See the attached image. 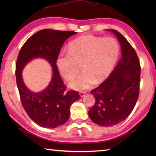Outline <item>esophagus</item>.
Listing matches in <instances>:
<instances>
[{
	"mask_svg": "<svg viewBox=\"0 0 156 156\" xmlns=\"http://www.w3.org/2000/svg\"><path fill=\"white\" fill-rule=\"evenodd\" d=\"M79 94H80V96L81 97H83L84 96V94H85V92L84 91H81V92H79Z\"/></svg>",
	"mask_w": 156,
	"mask_h": 156,
	"instance_id": "obj_1",
	"label": "esophagus"
}]
</instances>
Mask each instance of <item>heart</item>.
Masks as SVG:
<instances>
[{
  "label": "heart",
  "mask_w": 156,
  "mask_h": 156,
  "mask_svg": "<svg viewBox=\"0 0 156 156\" xmlns=\"http://www.w3.org/2000/svg\"><path fill=\"white\" fill-rule=\"evenodd\" d=\"M68 50L59 54L56 65L62 77L70 80L76 75L77 64H81L82 74L69 83L70 88L81 91L108 78L118 59L119 45L112 37L87 35L73 40Z\"/></svg>",
  "instance_id": "1"
}]
</instances>
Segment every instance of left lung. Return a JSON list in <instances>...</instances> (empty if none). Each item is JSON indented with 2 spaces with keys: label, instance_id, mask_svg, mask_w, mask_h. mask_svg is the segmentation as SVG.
<instances>
[{
  "label": "left lung",
  "instance_id": "left-lung-1",
  "mask_svg": "<svg viewBox=\"0 0 156 156\" xmlns=\"http://www.w3.org/2000/svg\"><path fill=\"white\" fill-rule=\"evenodd\" d=\"M121 46V58L107 80L90 92L95 103L88 111L91 120L104 127L127 119L139 97L141 66L133 48L119 31L110 29Z\"/></svg>",
  "mask_w": 156,
  "mask_h": 156
}]
</instances>
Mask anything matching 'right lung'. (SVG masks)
I'll return each instance as SVG.
<instances>
[{"label":"right lung","instance_id":"right-lung-1","mask_svg":"<svg viewBox=\"0 0 156 156\" xmlns=\"http://www.w3.org/2000/svg\"><path fill=\"white\" fill-rule=\"evenodd\" d=\"M77 32L43 29L29 37L20 49L16 63V80L21 104L29 117L36 124L55 128L68 120L73 102L80 98L78 91L66 90L56 65V60L65 41ZM44 58L53 69L52 79L44 91L31 92L23 83L21 72L31 59Z\"/></svg>","mask_w":156,"mask_h":156}]
</instances>
